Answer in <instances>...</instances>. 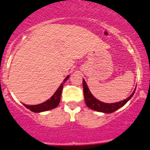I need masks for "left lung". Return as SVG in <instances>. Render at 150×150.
Segmentation results:
<instances>
[{"instance_id":"1","label":"left lung","mask_w":150,"mask_h":150,"mask_svg":"<svg viewBox=\"0 0 150 150\" xmlns=\"http://www.w3.org/2000/svg\"><path fill=\"white\" fill-rule=\"evenodd\" d=\"M83 93H84V98L86 101V104L87 107L90 109L93 110L98 111V112H106V113H111V112H115L118 109H120V107H123L125 104H126L131 98L133 96L134 94V91L133 93L128 97V98L125 100H122V101L117 102V103H112V104H106L100 100H97L93 95H91L89 89L88 88V86L86 85V83L85 82L84 79H83ZM136 90V89H135Z\"/></svg>"}]
</instances>
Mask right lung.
I'll list each match as a JSON object with an SVG mask.
<instances>
[{"mask_svg":"<svg viewBox=\"0 0 150 150\" xmlns=\"http://www.w3.org/2000/svg\"><path fill=\"white\" fill-rule=\"evenodd\" d=\"M69 78V76H67L65 79H64L63 83L60 85V86L59 87V88L57 89V91H55V94H54L51 97V98L47 100L46 101L43 102L42 104H38V105H26V104H24V106L28 108V109L30 110V111L34 112H43V111L50 110L54 109L57 106L59 105V102L61 100V95H62V91L63 89V86L64 84L66 81L67 80V79Z\"/></svg>","mask_w":150,"mask_h":150,"instance_id":"obj_1","label":"right lung"}]
</instances>
